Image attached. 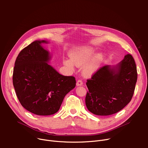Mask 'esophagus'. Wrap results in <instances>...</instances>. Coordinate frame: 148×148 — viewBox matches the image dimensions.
Wrapping results in <instances>:
<instances>
[{
    "label": "esophagus",
    "instance_id": "34e87169",
    "mask_svg": "<svg viewBox=\"0 0 148 148\" xmlns=\"http://www.w3.org/2000/svg\"><path fill=\"white\" fill-rule=\"evenodd\" d=\"M83 84V82L81 80H79L76 83V85L77 86H82V85Z\"/></svg>",
    "mask_w": 148,
    "mask_h": 148
}]
</instances>
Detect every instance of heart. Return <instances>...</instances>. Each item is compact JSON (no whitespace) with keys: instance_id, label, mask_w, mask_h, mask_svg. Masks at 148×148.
Returning <instances> with one entry per match:
<instances>
[{"instance_id":"b5f03b06","label":"heart","mask_w":148,"mask_h":148,"mask_svg":"<svg viewBox=\"0 0 148 148\" xmlns=\"http://www.w3.org/2000/svg\"><path fill=\"white\" fill-rule=\"evenodd\" d=\"M94 53V49L90 47L77 49L70 54L71 59L65 60L64 64L70 69H74L75 66H84L83 69L84 75L90 76L97 71L103 59L101 54H97L93 57Z\"/></svg>"}]
</instances>
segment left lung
Returning <instances> with one entry per match:
<instances>
[{
	"label": "left lung",
	"instance_id": "left-lung-1",
	"mask_svg": "<svg viewBox=\"0 0 148 148\" xmlns=\"http://www.w3.org/2000/svg\"><path fill=\"white\" fill-rule=\"evenodd\" d=\"M137 79L134 58L128 54L115 66L100 68L87 80L85 102L89 112L107 116L121 110L133 96Z\"/></svg>",
	"mask_w": 148,
	"mask_h": 148
}]
</instances>
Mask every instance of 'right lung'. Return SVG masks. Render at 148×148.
I'll return each mask as SVG.
<instances>
[{"instance_id":"right-lung-1","label":"right lung","mask_w":148,"mask_h":148,"mask_svg":"<svg viewBox=\"0 0 148 148\" xmlns=\"http://www.w3.org/2000/svg\"><path fill=\"white\" fill-rule=\"evenodd\" d=\"M35 41L23 49L15 60L12 82L21 106L36 115L47 116L59 110L64 98L75 86L73 76L60 74L49 65L51 56Z\"/></svg>"}]
</instances>
